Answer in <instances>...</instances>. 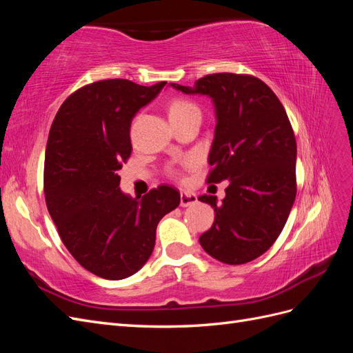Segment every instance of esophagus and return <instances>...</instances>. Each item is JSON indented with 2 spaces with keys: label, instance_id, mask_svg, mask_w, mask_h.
<instances>
[{
  "label": "esophagus",
  "instance_id": "1",
  "mask_svg": "<svg viewBox=\"0 0 353 353\" xmlns=\"http://www.w3.org/2000/svg\"><path fill=\"white\" fill-rule=\"evenodd\" d=\"M194 203H197V196L194 193H188V191H183V193H181V206L188 208L193 206Z\"/></svg>",
  "mask_w": 353,
  "mask_h": 353
}]
</instances>
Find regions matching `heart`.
Instances as JSON below:
<instances>
[{
	"mask_svg": "<svg viewBox=\"0 0 353 353\" xmlns=\"http://www.w3.org/2000/svg\"><path fill=\"white\" fill-rule=\"evenodd\" d=\"M193 113H200L197 104L183 97L174 99L168 105V114L170 121H176V119H181V117H185Z\"/></svg>",
	"mask_w": 353,
	"mask_h": 353,
	"instance_id": "heart-1",
	"label": "heart"
}]
</instances>
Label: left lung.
<instances>
[{"label":"left lung","instance_id":"obj_1","mask_svg":"<svg viewBox=\"0 0 353 353\" xmlns=\"http://www.w3.org/2000/svg\"><path fill=\"white\" fill-rule=\"evenodd\" d=\"M185 94L209 95L216 128L206 183L230 181L225 199L200 196L215 209V221L199 241L212 258L248 263L281 234L296 199V138L274 91L252 74L212 73L194 88L170 83Z\"/></svg>","mask_w":353,"mask_h":353}]
</instances>
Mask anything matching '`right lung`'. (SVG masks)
I'll list each match as a JSON object with an SVG mask.
<instances>
[{"mask_svg":"<svg viewBox=\"0 0 353 353\" xmlns=\"http://www.w3.org/2000/svg\"><path fill=\"white\" fill-rule=\"evenodd\" d=\"M165 85L143 87L128 79L85 85L60 105L48 134L47 209L73 258L105 280L141 268L153 252L159 221L181 201L170 185L132 199L121 191L117 175L132 152V117Z\"/></svg>","mask_w":353,"mask_h":353,"instance_id":"1","label":"right lung"}]
</instances>
